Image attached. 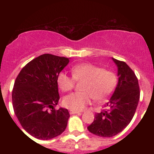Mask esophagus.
Instances as JSON below:
<instances>
[{"label":"esophagus","mask_w":154,"mask_h":154,"mask_svg":"<svg viewBox=\"0 0 154 154\" xmlns=\"http://www.w3.org/2000/svg\"><path fill=\"white\" fill-rule=\"evenodd\" d=\"M77 113H80V112L75 111V110H70V114H71V115L77 114Z\"/></svg>","instance_id":"34e87169"}]
</instances>
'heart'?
I'll return each instance as SVG.
<instances>
[{"label":"heart","instance_id":"obj_1","mask_svg":"<svg viewBox=\"0 0 154 154\" xmlns=\"http://www.w3.org/2000/svg\"><path fill=\"white\" fill-rule=\"evenodd\" d=\"M73 77L62 71L57 76V84L63 91L73 88L77 81H83L81 92H74L66 96L63 105L71 110L80 111L91 101L104 102L116 88L118 77L115 72L90 63H81L72 68Z\"/></svg>","mask_w":154,"mask_h":154}]
</instances>
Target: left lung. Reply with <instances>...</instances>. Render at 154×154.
Returning <instances> with one entry per match:
<instances>
[{"mask_svg": "<svg viewBox=\"0 0 154 154\" xmlns=\"http://www.w3.org/2000/svg\"><path fill=\"white\" fill-rule=\"evenodd\" d=\"M118 68V84L104 106L105 109L94 116L87 129L100 137H112L130 123L140 97L138 79L125 62L112 58Z\"/></svg>", "mask_w": 154, "mask_h": 154, "instance_id": "8db88e82", "label": "left lung"}]
</instances>
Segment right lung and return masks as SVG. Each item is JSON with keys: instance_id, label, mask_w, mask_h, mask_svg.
Wrapping results in <instances>:
<instances>
[{"instance_id": "right-lung-1", "label": "right lung", "mask_w": 154, "mask_h": 154, "mask_svg": "<svg viewBox=\"0 0 154 154\" xmlns=\"http://www.w3.org/2000/svg\"><path fill=\"white\" fill-rule=\"evenodd\" d=\"M70 58L45 54L27 63L14 83L12 99L17 119L35 139L48 140L60 136L70 117L67 109L60 107L57 76Z\"/></svg>"}]
</instances>
